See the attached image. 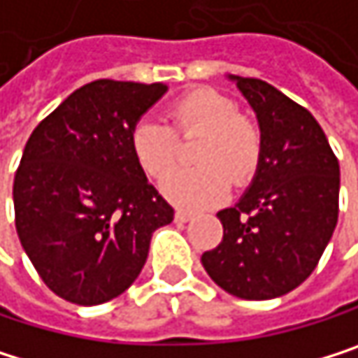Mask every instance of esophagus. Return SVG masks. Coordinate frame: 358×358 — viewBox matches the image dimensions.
I'll return each mask as SVG.
<instances>
[{
    "instance_id": "34e87169",
    "label": "esophagus",
    "mask_w": 358,
    "mask_h": 358,
    "mask_svg": "<svg viewBox=\"0 0 358 358\" xmlns=\"http://www.w3.org/2000/svg\"><path fill=\"white\" fill-rule=\"evenodd\" d=\"M192 217H194L192 213H187V210H181V208H179L177 213H175V219H177L179 223H185V221H189Z\"/></svg>"
}]
</instances>
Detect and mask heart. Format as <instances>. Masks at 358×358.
<instances>
[{"label":"heart","mask_w":358,"mask_h":358,"mask_svg":"<svg viewBox=\"0 0 358 358\" xmlns=\"http://www.w3.org/2000/svg\"><path fill=\"white\" fill-rule=\"evenodd\" d=\"M171 126L158 117H141L130 130V150L141 171L154 179L173 171L179 158L181 139L198 137L196 169L169 175L162 194L185 208H202L219 202L230 183L245 185L257 171L262 156V132L232 99L215 90L200 88L177 99L169 111Z\"/></svg>","instance_id":"heart-1"}]
</instances>
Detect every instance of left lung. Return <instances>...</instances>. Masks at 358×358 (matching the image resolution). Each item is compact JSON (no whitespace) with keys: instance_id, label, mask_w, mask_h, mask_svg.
Returning <instances> with one entry per match:
<instances>
[{"instance_id":"8db88e82","label":"left lung","mask_w":358,"mask_h":358,"mask_svg":"<svg viewBox=\"0 0 358 358\" xmlns=\"http://www.w3.org/2000/svg\"><path fill=\"white\" fill-rule=\"evenodd\" d=\"M255 111L262 156L241 200L217 213L206 274L241 299H274L317 268L338 223L340 164L319 122L268 82L228 76Z\"/></svg>"}]
</instances>
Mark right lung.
<instances>
[{
	"mask_svg": "<svg viewBox=\"0 0 358 358\" xmlns=\"http://www.w3.org/2000/svg\"><path fill=\"white\" fill-rule=\"evenodd\" d=\"M169 86L96 80L41 120L14 177L20 245L59 297L96 306L141 274L173 206L148 181L130 130Z\"/></svg>",
	"mask_w": 358,
	"mask_h": 358,
	"instance_id": "add662e5",
	"label": "right lung"
}]
</instances>
